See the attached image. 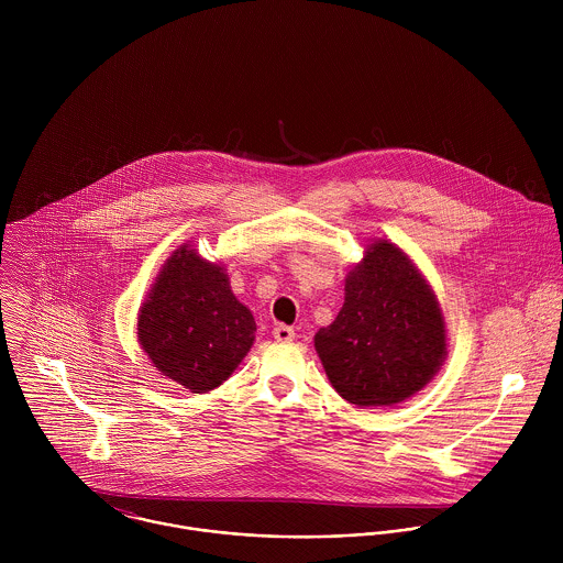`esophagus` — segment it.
Masks as SVG:
<instances>
[{
	"mask_svg": "<svg viewBox=\"0 0 563 563\" xmlns=\"http://www.w3.org/2000/svg\"><path fill=\"white\" fill-rule=\"evenodd\" d=\"M273 338H275L277 342H292V340H295V329L279 322V324L273 327Z\"/></svg>",
	"mask_w": 563,
	"mask_h": 563,
	"instance_id": "1",
	"label": "esophagus"
}]
</instances>
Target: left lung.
I'll use <instances>...</instances> for the list:
<instances>
[{"label":"left lung","mask_w":563,"mask_h":563,"mask_svg":"<svg viewBox=\"0 0 563 563\" xmlns=\"http://www.w3.org/2000/svg\"><path fill=\"white\" fill-rule=\"evenodd\" d=\"M314 346L333 390L357 407H393L420 393L449 355L438 297L409 255L366 244L344 279V306Z\"/></svg>","instance_id":"1"}]
</instances>
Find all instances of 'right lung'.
Returning a JSON list of instances; mask_svg holds the SVG:
<instances>
[{
  "label": "right lung",
  "instance_id": "right-lung-1",
  "mask_svg": "<svg viewBox=\"0 0 563 563\" xmlns=\"http://www.w3.org/2000/svg\"><path fill=\"white\" fill-rule=\"evenodd\" d=\"M139 344L166 379L195 395L219 388L255 340V319L225 266L181 244L164 262L136 322Z\"/></svg>",
  "mask_w": 563,
  "mask_h": 563
}]
</instances>
